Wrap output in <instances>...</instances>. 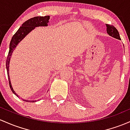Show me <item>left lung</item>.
<instances>
[{
  "label": "left lung",
  "instance_id": "1",
  "mask_svg": "<svg viewBox=\"0 0 130 130\" xmlns=\"http://www.w3.org/2000/svg\"><path fill=\"white\" fill-rule=\"evenodd\" d=\"M107 32L110 36L113 37L114 38H116L117 39H120V37L119 32L117 29L112 25H107Z\"/></svg>",
  "mask_w": 130,
  "mask_h": 130
}]
</instances>
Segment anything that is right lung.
<instances>
[{
	"label": "right lung",
	"instance_id": "obj_1",
	"mask_svg": "<svg viewBox=\"0 0 130 130\" xmlns=\"http://www.w3.org/2000/svg\"><path fill=\"white\" fill-rule=\"evenodd\" d=\"M50 19V16H44V17H35L33 18H30L28 20L26 21L25 23L22 24L21 27L18 29V30L17 31L16 33L13 36L12 39H11L9 47V52H8V56H7V60H6V68L7 71V75H8V81H9V85L10 88L11 90L14 94H15L17 97H18V95H17L16 92L13 89L12 86V84H11L10 79L9 76V64H10V57L12 56L13 52L14 49L18 45V44L25 37L28 35V33L31 32V31L33 30L36 27L38 26H47V23H49V20ZM24 101H26V102H36V101H26L23 100Z\"/></svg>",
	"mask_w": 130,
	"mask_h": 130
}]
</instances>
